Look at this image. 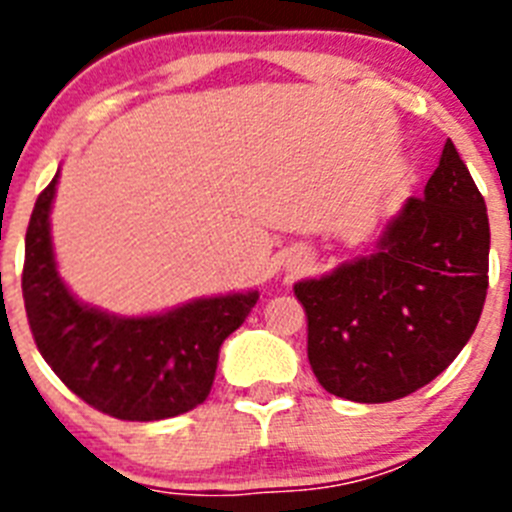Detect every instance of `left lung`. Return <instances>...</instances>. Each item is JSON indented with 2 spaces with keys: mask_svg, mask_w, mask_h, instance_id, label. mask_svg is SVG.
Masks as SVG:
<instances>
[{
  "mask_svg": "<svg viewBox=\"0 0 512 512\" xmlns=\"http://www.w3.org/2000/svg\"><path fill=\"white\" fill-rule=\"evenodd\" d=\"M487 269L485 200L446 140L423 197L402 205L372 253L295 284L318 382L354 402L400 400L433 382L477 328Z\"/></svg>",
  "mask_w": 512,
  "mask_h": 512,
  "instance_id": "obj_1",
  "label": "left lung"
}]
</instances>
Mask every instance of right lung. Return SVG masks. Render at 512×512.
Here are the masks:
<instances>
[{
  "instance_id": "add662e5",
  "label": "right lung",
  "mask_w": 512,
  "mask_h": 512,
  "mask_svg": "<svg viewBox=\"0 0 512 512\" xmlns=\"http://www.w3.org/2000/svg\"><path fill=\"white\" fill-rule=\"evenodd\" d=\"M58 176L40 192L25 235L22 297L38 351L99 413L140 423L189 413L210 395L220 346L248 318L259 289L200 297L140 318L76 300L53 253Z\"/></svg>"
}]
</instances>
